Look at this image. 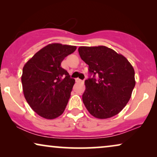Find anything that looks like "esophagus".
<instances>
[{
  "label": "esophagus",
  "instance_id": "obj_1",
  "mask_svg": "<svg viewBox=\"0 0 157 157\" xmlns=\"http://www.w3.org/2000/svg\"><path fill=\"white\" fill-rule=\"evenodd\" d=\"M76 82H77V83H83V81H82V80H81L80 78H76Z\"/></svg>",
  "mask_w": 157,
  "mask_h": 157
}]
</instances>
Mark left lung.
Here are the masks:
<instances>
[{
    "mask_svg": "<svg viewBox=\"0 0 157 157\" xmlns=\"http://www.w3.org/2000/svg\"><path fill=\"white\" fill-rule=\"evenodd\" d=\"M78 53L89 65L90 74H94L85 81L82 96L88 111L99 119L118 114L127 104L136 84L132 65L123 55L104 46H80Z\"/></svg>",
    "mask_w": 157,
    "mask_h": 157,
    "instance_id": "8db88e82",
    "label": "left lung"
}]
</instances>
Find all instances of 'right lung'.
Returning a JSON list of instances; mask_svg holds the SVG:
<instances>
[{
    "label": "right lung",
    "mask_w": 157,
    "mask_h": 157,
    "mask_svg": "<svg viewBox=\"0 0 157 157\" xmlns=\"http://www.w3.org/2000/svg\"><path fill=\"white\" fill-rule=\"evenodd\" d=\"M76 46L53 43L38 51L23 68L21 82L31 108L44 119H53L63 113L75 83L61 66Z\"/></svg>",
    "instance_id": "obj_1"
}]
</instances>
